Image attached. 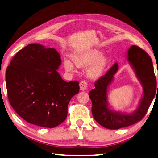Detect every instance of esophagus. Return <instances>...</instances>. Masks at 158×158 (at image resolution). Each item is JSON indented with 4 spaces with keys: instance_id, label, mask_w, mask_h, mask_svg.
I'll return each instance as SVG.
<instances>
[{
    "instance_id": "obj_1",
    "label": "esophagus",
    "mask_w": 158,
    "mask_h": 158,
    "mask_svg": "<svg viewBox=\"0 0 158 158\" xmlns=\"http://www.w3.org/2000/svg\"><path fill=\"white\" fill-rule=\"evenodd\" d=\"M80 89L81 90H85V89L88 88V83L85 80H82V81L79 83Z\"/></svg>"
}]
</instances>
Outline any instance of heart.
I'll return each instance as SVG.
<instances>
[{"label": "heart", "mask_w": 158, "mask_h": 158, "mask_svg": "<svg viewBox=\"0 0 158 158\" xmlns=\"http://www.w3.org/2000/svg\"><path fill=\"white\" fill-rule=\"evenodd\" d=\"M101 55L102 52L100 51L94 49V50L83 51L74 55L73 60L74 63L78 67L87 66L94 62L91 66L89 67L88 74L89 77L96 78L99 77L103 72L107 62L106 58L101 57ZM64 65L66 70L73 71L74 64L70 60H64Z\"/></svg>", "instance_id": "obj_1"}]
</instances>
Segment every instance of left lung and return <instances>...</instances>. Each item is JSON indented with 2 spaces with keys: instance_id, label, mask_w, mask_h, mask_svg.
I'll list each match as a JSON object with an SVG mask.
<instances>
[{
  "instance_id": "obj_1",
  "label": "left lung",
  "mask_w": 158,
  "mask_h": 158,
  "mask_svg": "<svg viewBox=\"0 0 158 158\" xmlns=\"http://www.w3.org/2000/svg\"><path fill=\"white\" fill-rule=\"evenodd\" d=\"M128 60L135 70L144 89L140 106L134 112L131 114H122L114 112L108 108L107 90L114 74L118 70L117 63L114 64L104 75L96 81L95 88L89 92L92 103V116L96 121L107 129H118L140 121L146 115L156 95V78L149 55L139 46L133 45L128 50Z\"/></svg>"
}]
</instances>
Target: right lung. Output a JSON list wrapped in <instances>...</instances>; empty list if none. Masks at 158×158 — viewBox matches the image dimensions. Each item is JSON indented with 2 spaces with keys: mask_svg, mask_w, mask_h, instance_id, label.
Wrapping results in <instances>:
<instances>
[{
  "mask_svg": "<svg viewBox=\"0 0 158 158\" xmlns=\"http://www.w3.org/2000/svg\"><path fill=\"white\" fill-rule=\"evenodd\" d=\"M55 49L30 44L12 58L6 71L9 103L27 122L52 128L66 120L68 106L79 91V82H66L57 73Z\"/></svg>",
  "mask_w": 158,
  "mask_h": 158,
  "instance_id": "add662e5",
  "label": "right lung"
}]
</instances>
